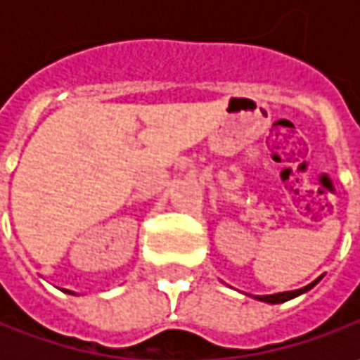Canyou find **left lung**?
I'll list each match as a JSON object with an SVG mask.
<instances>
[{
  "label": "left lung",
  "mask_w": 360,
  "mask_h": 360,
  "mask_svg": "<svg viewBox=\"0 0 360 360\" xmlns=\"http://www.w3.org/2000/svg\"><path fill=\"white\" fill-rule=\"evenodd\" d=\"M321 278H316L314 283H311L309 286H304V288H298V290H288V292H276V295H264V297H256L258 300H262V302H270V304H278V302H284V300H290V298L298 297V295H302V292H307V290H311L314 284L319 283Z\"/></svg>",
  "instance_id": "8db88e82"
}]
</instances>
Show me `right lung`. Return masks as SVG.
Instances as JSON below:
<instances>
[{"instance_id":"1","label":"right lung","mask_w":360,"mask_h":360,"mask_svg":"<svg viewBox=\"0 0 360 360\" xmlns=\"http://www.w3.org/2000/svg\"><path fill=\"white\" fill-rule=\"evenodd\" d=\"M63 292H70V290H63ZM70 295H72V292H70Z\"/></svg>"}]
</instances>
